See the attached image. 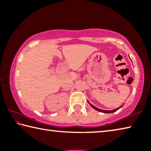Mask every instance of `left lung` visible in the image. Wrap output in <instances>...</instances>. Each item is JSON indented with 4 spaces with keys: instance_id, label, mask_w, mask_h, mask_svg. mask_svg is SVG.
I'll return each mask as SVG.
<instances>
[{
    "instance_id": "left-lung-1",
    "label": "left lung",
    "mask_w": 151,
    "mask_h": 151,
    "mask_svg": "<svg viewBox=\"0 0 151 151\" xmlns=\"http://www.w3.org/2000/svg\"><path fill=\"white\" fill-rule=\"evenodd\" d=\"M88 103L90 104V105H91L92 107H93V108L94 109L96 110L97 111H99V112H104V113H112V112H116V111H118V110H119L120 108H121V107L122 106H120V107H119V108H117V109H114V110H112V111H104V110H101V109H98V108H96V107L94 106L93 105V104H91L90 103H89V102H88Z\"/></svg>"
}]
</instances>
